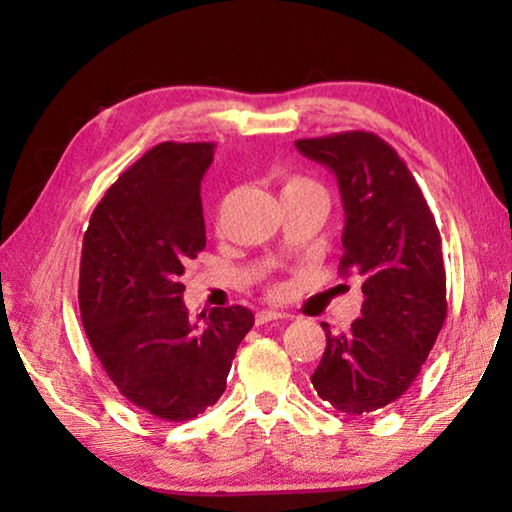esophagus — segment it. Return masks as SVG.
Returning a JSON list of instances; mask_svg holds the SVG:
<instances>
[{"label":"esophagus","instance_id":"34e87169","mask_svg":"<svg viewBox=\"0 0 512 512\" xmlns=\"http://www.w3.org/2000/svg\"><path fill=\"white\" fill-rule=\"evenodd\" d=\"M282 318H284L282 311L264 309V311H257V316H255V323H257V325H264V323H271V320H282Z\"/></svg>","mask_w":512,"mask_h":512}]
</instances>
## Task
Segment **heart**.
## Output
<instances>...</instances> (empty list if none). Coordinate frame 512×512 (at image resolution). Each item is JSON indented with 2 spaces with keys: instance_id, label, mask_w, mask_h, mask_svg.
Returning a JSON list of instances; mask_svg holds the SVG:
<instances>
[{
  "instance_id": "heart-1",
  "label": "heart",
  "mask_w": 512,
  "mask_h": 512,
  "mask_svg": "<svg viewBox=\"0 0 512 512\" xmlns=\"http://www.w3.org/2000/svg\"><path fill=\"white\" fill-rule=\"evenodd\" d=\"M307 189H320V185L314 183V180L305 178V176H287V178H284V183H282V196L307 192ZM271 293H273V296H280L282 287H273Z\"/></svg>"
}]
</instances>
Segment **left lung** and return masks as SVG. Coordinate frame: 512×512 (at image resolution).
I'll return each mask as SVG.
<instances>
[{
  "mask_svg": "<svg viewBox=\"0 0 512 512\" xmlns=\"http://www.w3.org/2000/svg\"><path fill=\"white\" fill-rule=\"evenodd\" d=\"M334 171L345 212L341 275L361 280V318L345 334L323 323L327 345L311 375L334 409L363 415L409 391L447 316L443 248L413 173L375 133L298 140Z\"/></svg>",
  "mask_w": 512,
  "mask_h": 512,
  "instance_id": "1",
  "label": "left lung"
}]
</instances>
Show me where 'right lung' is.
Here are the masks:
<instances>
[{
    "mask_svg": "<svg viewBox=\"0 0 512 512\" xmlns=\"http://www.w3.org/2000/svg\"><path fill=\"white\" fill-rule=\"evenodd\" d=\"M212 142H162L94 207L83 237L79 307L94 354L117 391L167 422L201 415L225 379L253 311L232 305L189 318V259L205 248L201 180Z\"/></svg>",
    "mask_w": 512,
    "mask_h": 512,
    "instance_id": "1",
    "label": "right lung"
}]
</instances>
